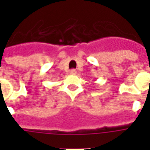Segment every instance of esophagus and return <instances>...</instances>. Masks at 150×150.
<instances>
[{
  "instance_id": "1",
  "label": "esophagus",
  "mask_w": 150,
  "mask_h": 150,
  "mask_svg": "<svg viewBox=\"0 0 150 150\" xmlns=\"http://www.w3.org/2000/svg\"><path fill=\"white\" fill-rule=\"evenodd\" d=\"M71 75H75V74H77V71L75 69H72V70H71Z\"/></svg>"
}]
</instances>
